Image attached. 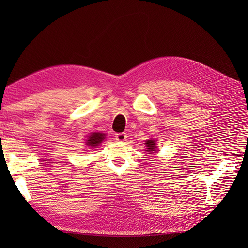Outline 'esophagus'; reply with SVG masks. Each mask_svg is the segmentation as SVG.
<instances>
[{"instance_id":"esophagus-1","label":"esophagus","mask_w":248,"mask_h":248,"mask_svg":"<svg viewBox=\"0 0 248 248\" xmlns=\"http://www.w3.org/2000/svg\"><path fill=\"white\" fill-rule=\"evenodd\" d=\"M115 138L118 141H125L127 140V134L125 133H116L115 134Z\"/></svg>"}]
</instances>
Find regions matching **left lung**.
I'll list each match as a JSON object with an SVG mask.
<instances>
[{
    "label": "left lung",
    "instance_id": "left-lung-1",
    "mask_svg": "<svg viewBox=\"0 0 248 248\" xmlns=\"http://www.w3.org/2000/svg\"><path fill=\"white\" fill-rule=\"evenodd\" d=\"M146 146H147V149L148 151H155V149L156 148L155 147V141L154 140H149L146 141Z\"/></svg>",
    "mask_w": 248,
    "mask_h": 248
}]
</instances>
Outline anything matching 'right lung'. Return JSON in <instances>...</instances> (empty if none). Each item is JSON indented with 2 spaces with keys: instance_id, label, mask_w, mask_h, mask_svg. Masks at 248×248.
I'll list each match as a JSON object with an SVG mask.
<instances>
[{
  "instance_id": "right-lung-1",
  "label": "right lung",
  "mask_w": 248,
  "mask_h": 248,
  "mask_svg": "<svg viewBox=\"0 0 248 248\" xmlns=\"http://www.w3.org/2000/svg\"><path fill=\"white\" fill-rule=\"evenodd\" d=\"M103 139H104V134H102V133H93L91 136H89V139L87 140L86 144H87V146L93 148V147H96L99 144H101Z\"/></svg>"
}]
</instances>
